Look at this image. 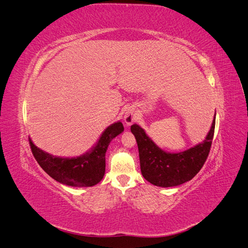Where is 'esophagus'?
<instances>
[{
    "label": "esophagus",
    "instance_id": "esophagus-1",
    "mask_svg": "<svg viewBox=\"0 0 248 248\" xmlns=\"http://www.w3.org/2000/svg\"><path fill=\"white\" fill-rule=\"evenodd\" d=\"M137 117H138V116H137L136 110L132 109V108L127 109V110L125 111V115H124V121H125L126 125H127V126L131 125V124L137 120Z\"/></svg>",
    "mask_w": 248,
    "mask_h": 248
}]
</instances>
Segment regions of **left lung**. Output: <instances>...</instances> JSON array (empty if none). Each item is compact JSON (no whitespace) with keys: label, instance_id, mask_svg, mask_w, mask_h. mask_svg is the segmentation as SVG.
<instances>
[{"label":"left lung","instance_id":"left-lung-1","mask_svg":"<svg viewBox=\"0 0 248 248\" xmlns=\"http://www.w3.org/2000/svg\"><path fill=\"white\" fill-rule=\"evenodd\" d=\"M215 118L205 140L184 152L168 153L157 147L137 124L130 127L136 137L141 175L153 185L172 187L189 181L204 166L214 136Z\"/></svg>","mask_w":248,"mask_h":248}]
</instances>
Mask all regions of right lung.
<instances>
[{"label": "right lung", "mask_w": 248, "mask_h": 248, "mask_svg": "<svg viewBox=\"0 0 248 248\" xmlns=\"http://www.w3.org/2000/svg\"><path fill=\"white\" fill-rule=\"evenodd\" d=\"M124 130L121 122H116L103 131L91 151L73 158L52 156L37 148L29 138L32 153L37 162L56 181L74 187H90L99 183L106 172V153L112 139Z\"/></svg>", "instance_id": "1"}]
</instances>
